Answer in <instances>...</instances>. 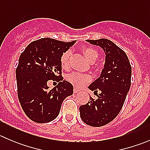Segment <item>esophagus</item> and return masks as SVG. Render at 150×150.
I'll use <instances>...</instances> for the list:
<instances>
[{
	"instance_id": "obj_1",
	"label": "esophagus",
	"mask_w": 150,
	"mask_h": 150,
	"mask_svg": "<svg viewBox=\"0 0 150 150\" xmlns=\"http://www.w3.org/2000/svg\"><path fill=\"white\" fill-rule=\"evenodd\" d=\"M80 90L78 88H74V93H78V92H79Z\"/></svg>"
}]
</instances>
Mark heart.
Instances as JSON below:
<instances>
[{
	"instance_id": "1",
	"label": "heart",
	"mask_w": 150,
	"mask_h": 150,
	"mask_svg": "<svg viewBox=\"0 0 150 150\" xmlns=\"http://www.w3.org/2000/svg\"><path fill=\"white\" fill-rule=\"evenodd\" d=\"M83 53L88 61L91 63L95 62L99 57V52L93 47H84L83 48ZM70 56L71 51L69 50L62 54L60 58V64L62 69H67L69 68ZM67 80L77 87H83L90 82L91 78L88 74L81 73L79 72H72L67 75Z\"/></svg>"
}]
</instances>
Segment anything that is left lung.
Masks as SVG:
<instances>
[{
    "label": "left lung",
    "mask_w": 150,
    "mask_h": 150,
    "mask_svg": "<svg viewBox=\"0 0 150 150\" xmlns=\"http://www.w3.org/2000/svg\"><path fill=\"white\" fill-rule=\"evenodd\" d=\"M87 41L103 48L105 63L100 77L88 86L97 99L91 97L90 102L81 105L80 115L87 125L100 127L114 120L121 110L131 87V66L126 54L111 40Z\"/></svg>",
    "instance_id": "obj_1"
}]
</instances>
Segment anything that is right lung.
Instances as JSON below:
<instances>
[{
    "mask_svg": "<svg viewBox=\"0 0 150 150\" xmlns=\"http://www.w3.org/2000/svg\"><path fill=\"white\" fill-rule=\"evenodd\" d=\"M75 43L41 38L30 43L21 54L16 69L18 98L33 121H52L59 114L63 101L73 93L72 85L63 81L60 58ZM51 79L59 82L52 89L47 86Z\"/></svg>",
    "mask_w": 150,
    "mask_h": 150,
    "instance_id": "right-lung-1",
    "label": "right lung"
}]
</instances>
